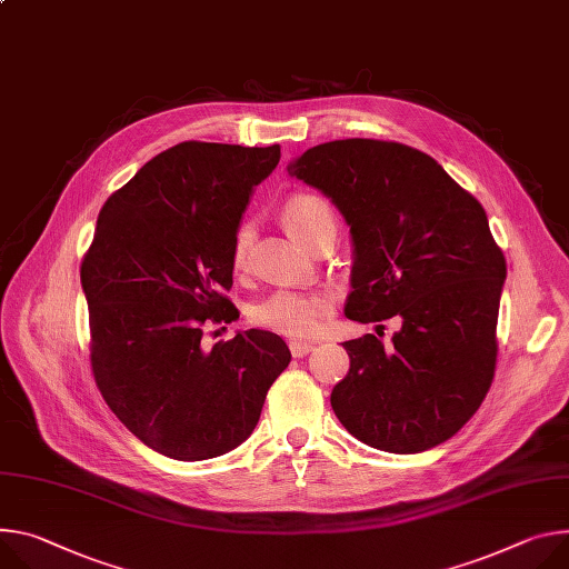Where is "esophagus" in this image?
Listing matches in <instances>:
<instances>
[{
    "label": "esophagus",
    "instance_id": "1",
    "mask_svg": "<svg viewBox=\"0 0 569 569\" xmlns=\"http://www.w3.org/2000/svg\"><path fill=\"white\" fill-rule=\"evenodd\" d=\"M313 342H301V340H292L290 342V353L295 356V358H303L308 351H313Z\"/></svg>",
    "mask_w": 569,
    "mask_h": 569
}]
</instances>
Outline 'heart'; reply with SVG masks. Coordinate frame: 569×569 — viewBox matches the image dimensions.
Masks as SVG:
<instances>
[{
  "label": "heart",
  "instance_id": "b5f03b06",
  "mask_svg": "<svg viewBox=\"0 0 569 569\" xmlns=\"http://www.w3.org/2000/svg\"><path fill=\"white\" fill-rule=\"evenodd\" d=\"M283 227L288 233L306 244L308 238L316 233L322 224L336 227L333 211L327 199L318 194H295L286 201L281 213ZM251 247V227L242 222L231 240V263L236 270L244 268L247 256ZM329 311V299L320 292H274L266 301L256 303L251 308V320L261 327H268L272 331L292 336V338H306L320 329L322 318Z\"/></svg>",
  "mask_w": 569,
  "mask_h": 569
}]
</instances>
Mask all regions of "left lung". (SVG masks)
<instances>
[{
  "instance_id": "1",
  "label": "left lung",
  "mask_w": 569,
  "mask_h": 569,
  "mask_svg": "<svg viewBox=\"0 0 569 569\" xmlns=\"http://www.w3.org/2000/svg\"><path fill=\"white\" fill-rule=\"evenodd\" d=\"M290 177L340 211L353 247L345 316L399 318L390 342L347 340L349 372L331 406L375 449L418 453L462 429L481 406L497 360L506 258L483 206L429 153L347 138L306 149Z\"/></svg>"
}]
</instances>
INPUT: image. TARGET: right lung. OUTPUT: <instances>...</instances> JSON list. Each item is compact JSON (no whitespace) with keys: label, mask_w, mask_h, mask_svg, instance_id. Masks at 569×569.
<instances>
[{"label":"right lung","mask_w":569,"mask_h":569,"mask_svg":"<svg viewBox=\"0 0 569 569\" xmlns=\"http://www.w3.org/2000/svg\"><path fill=\"white\" fill-rule=\"evenodd\" d=\"M281 147L179 142L101 206L81 263L90 363L101 397L147 447L206 460L242 445L290 363L270 331L203 349L206 322H233L231 240Z\"/></svg>","instance_id":"1"}]
</instances>
